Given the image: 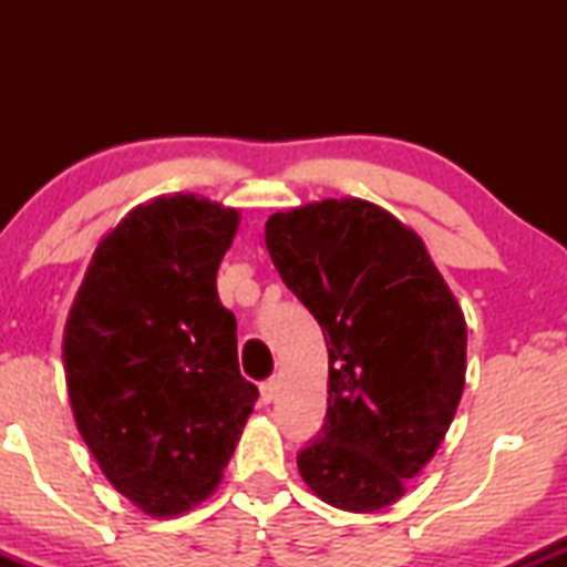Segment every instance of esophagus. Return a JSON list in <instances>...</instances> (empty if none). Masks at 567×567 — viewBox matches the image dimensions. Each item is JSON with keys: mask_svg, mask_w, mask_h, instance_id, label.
Segmentation results:
<instances>
[{"mask_svg": "<svg viewBox=\"0 0 567 567\" xmlns=\"http://www.w3.org/2000/svg\"><path fill=\"white\" fill-rule=\"evenodd\" d=\"M277 392H279V379H269V381L261 383V400L264 402L277 400Z\"/></svg>", "mask_w": 567, "mask_h": 567, "instance_id": "obj_1", "label": "esophagus"}]
</instances>
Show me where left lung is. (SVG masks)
I'll list each match as a JSON object with an SVG mask.
<instances>
[{"instance_id": "8db88e82", "label": "left lung", "mask_w": 567, "mask_h": 567, "mask_svg": "<svg viewBox=\"0 0 567 567\" xmlns=\"http://www.w3.org/2000/svg\"><path fill=\"white\" fill-rule=\"evenodd\" d=\"M266 250L328 343V415L298 472L336 509L392 506L437 453L464 394V311L424 239L373 202L275 213Z\"/></svg>"}]
</instances>
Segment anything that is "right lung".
Returning <instances> with one entry per match:
<instances>
[{
    "mask_svg": "<svg viewBox=\"0 0 567 567\" xmlns=\"http://www.w3.org/2000/svg\"><path fill=\"white\" fill-rule=\"evenodd\" d=\"M239 213L197 194L133 207L93 252L63 330L84 445L122 496L175 517L216 491L258 389L216 275Z\"/></svg>",
    "mask_w": 567,
    "mask_h": 567,
    "instance_id": "add662e5",
    "label": "right lung"
}]
</instances>
